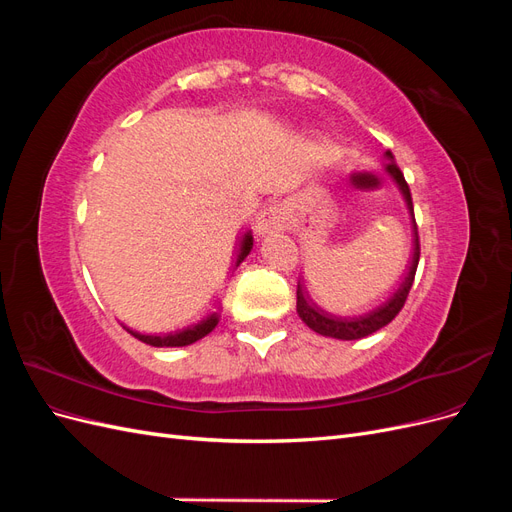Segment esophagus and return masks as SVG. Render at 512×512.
Here are the masks:
<instances>
[{
	"label": "esophagus",
	"mask_w": 512,
	"mask_h": 512,
	"mask_svg": "<svg viewBox=\"0 0 512 512\" xmlns=\"http://www.w3.org/2000/svg\"><path fill=\"white\" fill-rule=\"evenodd\" d=\"M284 228V215H282V209L277 207H269L265 213L260 215L258 218V235H269V232H277Z\"/></svg>",
	"instance_id": "1"
}]
</instances>
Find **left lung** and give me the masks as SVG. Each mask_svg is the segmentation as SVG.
I'll use <instances>...</instances> for the list:
<instances>
[{"mask_svg":"<svg viewBox=\"0 0 512 512\" xmlns=\"http://www.w3.org/2000/svg\"><path fill=\"white\" fill-rule=\"evenodd\" d=\"M384 156H386V160H389V162H386V173H389L395 179V183L399 185V190H401V194H404L406 205H408L410 215L414 220L412 194H410V188H408V183L404 179V173H401L399 166L395 164L391 151H386ZM418 258H421V247H418L416 222H414V254H412V262L408 267V273L404 275V282L399 284V288L382 305H378L376 309H371L369 314H363V316H354V318L335 316V314L324 312L322 307H318L312 299H309V294L303 292V288L299 284L297 286V314L312 331H316L324 337L344 339V342H348V339H361V337L376 333L382 327H386V324H389L401 312V307H404V303L408 299V292H410L412 282H414V275H416Z\"/></svg>","mask_w":512,"mask_h":512,"instance_id":"8db88e82","label":"left lung"}]
</instances>
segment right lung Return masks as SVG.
Segmentation results:
<instances>
[{
	"instance_id": "right-lung-1",
	"label": "right lung",
	"mask_w": 512,
	"mask_h": 512,
	"mask_svg": "<svg viewBox=\"0 0 512 512\" xmlns=\"http://www.w3.org/2000/svg\"><path fill=\"white\" fill-rule=\"evenodd\" d=\"M252 245H254V237L252 232H245L243 235V241H241V250H239V256H237V262L235 267H239L241 262L245 260V256L252 252ZM220 322V314L213 312L209 314L207 318H203L196 324H190V327H185L181 331H175V333H166V335H143L138 331H130L128 327V333H132L136 339H141V342L149 344V346H156V348H175V346H190L194 342H198V339H203L205 335H209L215 327H218Z\"/></svg>"
}]
</instances>
